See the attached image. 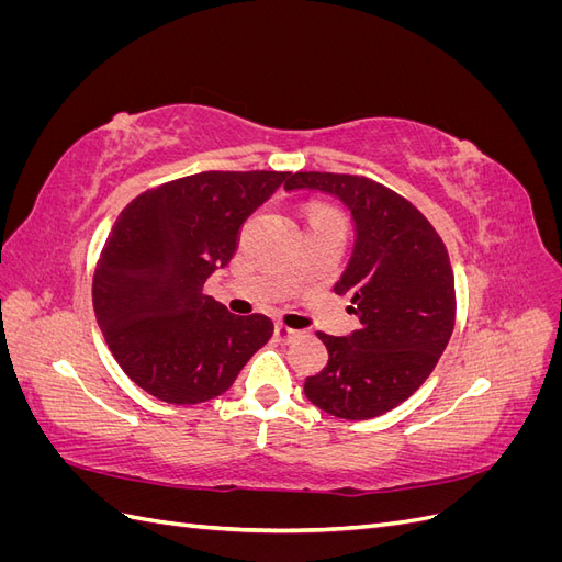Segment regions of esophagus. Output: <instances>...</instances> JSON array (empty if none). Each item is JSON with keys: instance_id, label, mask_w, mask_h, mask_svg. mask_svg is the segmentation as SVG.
Masks as SVG:
<instances>
[{"instance_id": "obj_1", "label": "esophagus", "mask_w": 562, "mask_h": 562, "mask_svg": "<svg viewBox=\"0 0 562 562\" xmlns=\"http://www.w3.org/2000/svg\"><path fill=\"white\" fill-rule=\"evenodd\" d=\"M274 335L281 339V342L291 345L293 339H297V337H300V330H295V328H288V326H283V323H277V326H274Z\"/></svg>"}]
</instances>
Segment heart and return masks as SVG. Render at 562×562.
I'll return each mask as SVG.
<instances>
[{
    "instance_id": "b5f03b06",
    "label": "heart",
    "mask_w": 562,
    "mask_h": 562,
    "mask_svg": "<svg viewBox=\"0 0 562 562\" xmlns=\"http://www.w3.org/2000/svg\"><path fill=\"white\" fill-rule=\"evenodd\" d=\"M310 217H312V223H314V220H328V217H339V215L333 209H328V206H314Z\"/></svg>"
}]
</instances>
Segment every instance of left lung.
<instances>
[{"instance_id": "obj_1", "label": "left lung", "mask_w": 562, "mask_h": 562, "mask_svg": "<svg viewBox=\"0 0 562 562\" xmlns=\"http://www.w3.org/2000/svg\"><path fill=\"white\" fill-rule=\"evenodd\" d=\"M288 192L339 199L353 220V250L335 283L351 297L359 330L318 333L328 366L304 396L339 419H370L411 398L436 368L454 328V274L446 244L411 201L363 176L300 171Z\"/></svg>"}]
</instances>
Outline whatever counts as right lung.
<instances>
[{"label":"right lung","instance_id":"right-lung-1","mask_svg":"<svg viewBox=\"0 0 562 562\" xmlns=\"http://www.w3.org/2000/svg\"><path fill=\"white\" fill-rule=\"evenodd\" d=\"M279 171H206L135 196L93 274V310L126 375L164 403L194 405L234 384L274 323L203 295L250 213L291 182Z\"/></svg>","mask_w":562,"mask_h":562}]
</instances>
